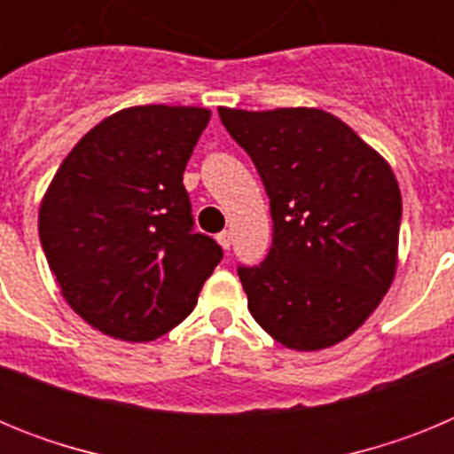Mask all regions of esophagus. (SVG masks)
Returning <instances> with one entry per match:
<instances>
[{"mask_svg": "<svg viewBox=\"0 0 454 454\" xmlns=\"http://www.w3.org/2000/svg\"><path fill=\"white\" fill-rule=\"evenodd\" d=\"M215 239H218V243L223 246V250H230V247H231V231H220Z\"/></svg>", "mask_w": 454, "mask_h": 454, "instance_id": "34e87169", "label": "esophagus"}]
</instances>
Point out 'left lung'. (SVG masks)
I'll return each mask as SVG.
<instances>
[{
  "instance_id": "1",
  "label": "left lung",
  "mask_w": 454,
  "mask_h": 454,
  "mask_svg": "<svg viewBox=\"0 0 454 454\" xmlns=\"http://www.w3.org/2000/svg\"><path fill=\"white\" fill-rule=\"evenodd\" d=\"M218 115L270 198V250L259 266L239 263L252 318L293 350L334 346L391 286L403 220L391 168L318 108Z\"/></svg>"
}]
</instances>
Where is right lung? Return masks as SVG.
Instances as JSON below:
<instances>
[{
	"label": "right lung",
	"instance_id": "right-lung-1",
	"mask_svg": "<svg viewBox=\"0 0 454 454\" xmlns=\"http://www.w3.org/2000/svg\"><path fill=\"white\" fill-rule=\"evenodd\" d=\"M207 108L134 106L88 131L56 170L38 215L63 298L95 330L152 340L182 323L223 259L195 231L184 170Z\"/></svg>",
	"mask_w": 454,
	"mask_h": 454
}]
</instances>
